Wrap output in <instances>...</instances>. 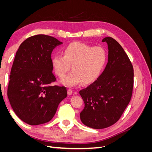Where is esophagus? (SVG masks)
Masks as SVG:
<instances>
[{
    "label": "esophagus",
    "mask_w": 152,
    "mask_h": 152,
    "mask_svg": "<svg viewBox=\"0 0 152 152\" xmlns=\"http://www.w3.org/2000/svg\"><path fill=\"white\" fill-rule=\"evenodd\" d=\"M68 95H72L73 94V90L71 89H68Z\"/></svg>",
    "instance_id": "1"
}]
</instances>
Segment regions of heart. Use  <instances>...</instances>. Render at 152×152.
I'll return each mask as SVG.
<instances>
[{
  "label": "heart",
  "instance_id": "b5f03b06",
  "mask_svg": "<svg viewBox=\"0 0 152 152\" xmlns=\"http://www.w3.org/2000/svg\"><path fill=\"white\" fill-rule=\"evenodd\" d=\"M63 55L56 54L52 59V65L56 75L65 77L70 69L72 71L61 80L67 86L90 84L101 75L107 61V53L102 46L93 47L82 42H74L63 49Z\"/></svg>",
  "mask_w": 152,
  "mask_h": 152
}]
</instances>
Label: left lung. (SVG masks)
Returning a JSON list of instances; mask_svg holds the SVG:
<instances>
[{
  "mask_svg": "<svg viewBox=\"0 0 152 152\" xmlns=\"http://www.w3.org/2000/svg\"><path fill=\"white\" fill-rule=\"evenodd\" d=\"M102 42L108 44L107 65L97 80L79 91L85 104L80 120L96 129L119 120L130 102L134 84L132 65L120 44L110 37Z\"/></svg>",
  "mask_w": 152,
  "mask_h": 152,
  "instance_id": "1",
  "label": "left lung"
}]
</instances>
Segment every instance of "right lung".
Masks as SVG:
<instances>
[{
    "mask_svg": "<svg viewBox=\"0 0 152 152\" xmlns=\"http://www.w3.org/2000/svg\"><path fill=\"white\" fill-rule=\"evenodd\" d=\"M63 42L46 35L26 39L20 45L10 76L7 96L21 121L31 126L48 122L67 96L65 87L53 86L51 53Z\"/></svg>",
    "mask_w": 152,
    "mask_h": 152,
    "instance_id": "1",
    "label": "right lung"
}]
</instances>
